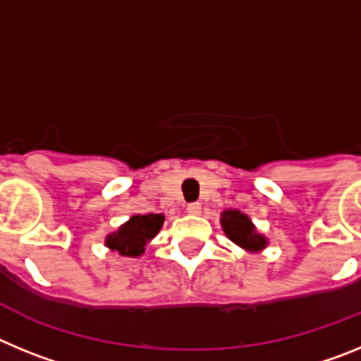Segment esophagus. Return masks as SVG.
Returning a JSON list of instances; mask_svg holds the SVG:
<instances>
[{"mask_svg": "<svg viewBox=\"0 0 361 361\" xmlns=\"http://www.w3.org/2000/svg\"><path fill=\"white\" fill-rule=\"evenodd\" d=\"M188 213H190V215H199L200 213V209H202V204L200 202H191V204H188Z\"/></svg>", "mask_w": 361, "mask_h": 361, "instance_id": "esophagus-1", "label": "esophagus"}]
</instances>
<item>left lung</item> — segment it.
I'll return each instance as SVG.
<instances>
[{
  "mask_svg": "<svg viewBox=\"0 0 361 361\" xmlns=\"http://www.w3.org/2000/svg\"><path fill=\"white\" fill-rule=\"evenodd\" d=\"M222 228L235 244L242 245L245 250H262L266 245V238L258 235L251 224V220L237 209H229V212L222 213Z\"/></svg>",
  "mask_w": 361,
  "mask_h": 361,
  "instance_id": "1",
  "label": "left lung"
}]
</instances>
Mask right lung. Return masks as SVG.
Instances as JSON below:
<instances>
[{
  "label": "right lung",
  "mask_w": 361,
  "mask_h": 361,
  "mask_svg": "<svg viewBox=\"0 0 361 361\" xmlns=\"http://www.w3.org/2000/svg\"><path fill=\"white\" fill-rule=\"evenodd\" d=\"M162 222L164 216L159 213L132 216L126 224L121 226L119 231L111 233L106 238V245L126 257H139L145 251L146 242L152 240L162 228Z\"/></svg>",
  "instance_id": "1"
}]
</instances>
